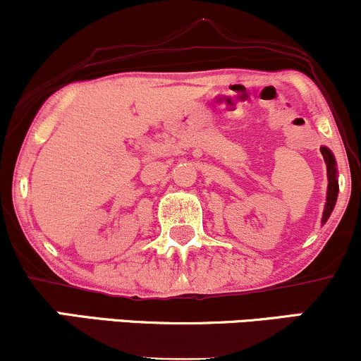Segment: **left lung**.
Here are the masks:
<instances>
[{
    "mask_svg": "<svg viewBox=\"0 0 361 361\" xmlns=\"http://www.w3.org/2000/svg\"><path fill=\"white\" fill-rule=\"evenodd\" d=\"M321 154L324 157V163L327 168V197H326V205L324 212H322V224H326L327 219H329L331 212H333L334 205H336L338 200V169H336V161H334L333 152L327 147H321Z\"/></svg>",
    "mask_w": 361,
    "mask_h": 361,
    "instance_id": "1",
    "label": "left lung"
}]
</instances>
